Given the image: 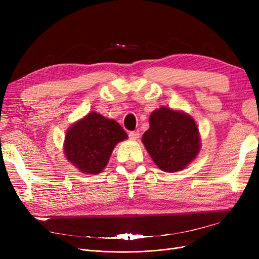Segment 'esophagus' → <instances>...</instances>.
<instances>
[{"instance_id": "obj_1", "label": "esophagus", "mask_w": 259, "mask_h": 259, "mask_svg": "<svg viewBox=\"0 0 259 259\" xmlns=\"http://www.w3.org/2000/svg\"><path fill=\"white\" fill-rule=\"evenodd\" d=\"M129 138L131 140H138L140 138V131L137 130V131H131L129 132Z\"/></svg>"}]
</instances>
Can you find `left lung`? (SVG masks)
Instances as JSON below:
<instances>
[{"instance_id": "1", "label": "left lung", "mask_w": 259, "mask_h": 259, "mask_svg": "<svg viewBox=\"0 0 259 259\" xmlns=\"http://www.w3.org/2000/svg\"><path fill=\"white\" fill-rule=\"evenodd\" d=\"M150 128L143 143L153 161L166 172L183 170L199 151V135L194 119L186 113L161 107L151 113Z\"/></svg>"}]
</instances>
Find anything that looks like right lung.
<instances>
[{
	"label": "right lung",
	"instance_id": "obj_1",
	"mask_svg": "<svg viewBox=\"0 0 259 259\" xmlns=\"http://www.w3.org/2000/svg\"><path fill=\"white\" fill-rule=\"evenodd\" d=\"M127 138L118 122L91 112L68 130L65 154L79 171L98 174L107 165L115 145Z\"/></svg>",
	"mask_w": 259,
	"mask_h": 259
}]
</instances>
